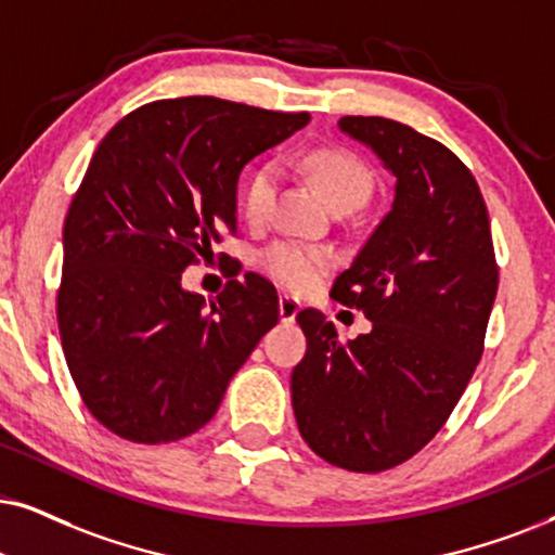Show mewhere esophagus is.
<instances>
[{"mask_svg": "<svg viewBox=\"0 0 555 555\" xmlns=\"http://www.w3.org/2000/svg\"><path fill=\"white\" fill-rule=\"evenodd\" d=\"M299 310H301V305H299L297 297H289V294H282V297H279V318H282L284 325L294 322V318H297Z\"/></svg>", "mask_w": 555, "mask_h": 555, "instance_id": "1", "label": "esophagus"}]
</instances>
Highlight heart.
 Instances as JSON below:
<instances>
[{"instance_id":"1","label":"heart","mask_w":555,"mask_h":555,"mask_svg":"<svg viewBox=\"0 0 555 555\" xmlns=\"http://www.w3.org/2000/svg\"><path fill=\"white\" fill-rule=\"evenodd\" d=\"M305 168L333 209H356L369 199L371 181L369 168L348 151L320 149L305 158ZM279 168L273 164L258 166L243 186V212L250 222H263L271 215L273 196H276ZM261 263L273 282L292 292H305L318 282L330 266L333 254L320 245L273 243L263 250Z\"/></svg>"}]
</instances>
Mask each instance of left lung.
Listing matches in <instances>:
<instances>
[{"label": "left lung", "instance_id": "8db88e82", "mask_svg": "<svg viewBox=\"0 0 555 555\" xmlns=\"http://www.w3.org/2000/svg\"><path fill=\"white\" fill-rule=\"evenodd\" d=\"M338 128L395 173V202L330 292L363 310L371 333L343 343L325 314L301 310L292 406L320 459L376 474L451 417L483 353L500 269L479 184L453 151L387 117Z\"/></svg>", "mask_w": 555, "mask_h": 555}]
</instances>
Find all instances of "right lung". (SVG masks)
Returning <instances> with one entry per match:
<instances>
[{"label": "right lung", "mask_w": 555, "mask_h": 555, "mask_svg": "<svg viewBox=\"0 0 555 555\" xmlns=\"http://www.w3.org/2000/svg\"><path fill=\"white\" fill-rule=\"evenodd\" d=\"M307 122V112L181 96L104 135L63 222L55 314L76 389L107 430L156 446L205 427L279 322L276 289L258 273L209 305L181 273L235 235L243 166Z\"/></svg>", "instance_id": "right-lung-1"}]
</instances>
